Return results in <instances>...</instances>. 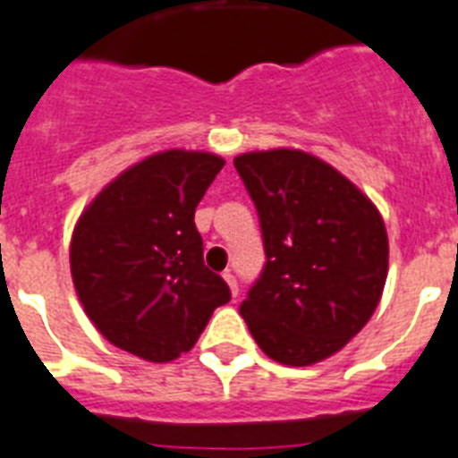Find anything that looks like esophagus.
<instances>
[{"label": "esophagus", "mask_w": 458, "mask_h": 458, "mask_svg": "<svg viewBox=\"0 0 458 458\" xmlns=\"http://www.w3.org/2000/svg\"><path fill=\"white\" fill-rule=\"evenodd\" d=\"M223 279H225V284H228L230 295H233V298H237V293H240V286H237L235 275H233V272H225V275H223Z\"/></svg>", "instance_id": "obj_1"}]
</instances>
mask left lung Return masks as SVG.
Instances as JSON below:
<instances>
[{
    "instance_id": "left-lung-1",
    "label": "left lung",
    "mask_w": 458,
    "mask_h": 458,
    "mask_svg": "<svg viewBox=\"0 0 458 458\" xmlns=\"http://www.w3.org/2000/svg\"><path fill=\"white\" fill-rule=\"evenodd\" d=\"M235 167L259 209L267 256L240 314L265 356L314 366L360 333L382 301L384 218L359 186L312 153H242Z\"/></svg>"
}]
</instances>
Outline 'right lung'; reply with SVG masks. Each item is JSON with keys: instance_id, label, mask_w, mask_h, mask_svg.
Wrapping results in <instances>:
<instances>
[{"instance_id": "add662e5", "label": "right lung", "mask_w": 458, "mask_h": 458, "mask_svg": "<svg viewBox=\"0 0 458 458\" xmlns=\"http://www.w3.org/2000/svg\"><path fill=\"white\" fill-rule=\"evenodd\" d=\"M225 165L207 151L153 153L83 209L69 267L83 312L123 352L167 363L193 349L230 288L207 270L195 207Z\"/></svg>"}]
</instances>
